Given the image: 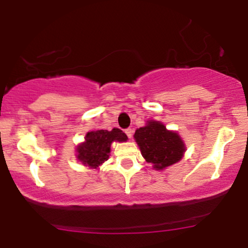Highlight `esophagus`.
Returning <instances> with one entry per match:
<instances>
[{"instance_id": "obj_1", "label": "esophagus", "mask_w": 248, "mask_h": 248, "mask_svg": "<svg viewBox=\"0 0 248 248\" xmlns=\"http://www.w3.org/2000/svg\"><path fill=\"white\" fill-rule=\"evenodd\" d=\"M124 133L127 134V136H128V139H130L133 136V130L130 129V128H128V129H126L124 130Z\"/></svg>"}]
</instances>
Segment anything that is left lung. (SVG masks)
I'll return each mask as SVG.
<instances>
[{
	"label": "left lung",
	"instance_id": "obj_1",
	"mask_svg": "<svg viewBox=\"0 0 248 248\" xmlns=\"http://www.w3.org/2000/svg\"><path fill=\"white\" fill-rule=\"evenodd\" d=\"M134 139L142 156L157 170L178 162L186 150L177 134L167 130L164 124L157 121H150L147 126L136 129Z\"/></svg>",
	"mask_w": 248,
	"mask_h": 248
}]
</instances>
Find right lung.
<instances>
[{"mask_svg":"<svg viewBox=\"0 0 248 248\" xmlns=\"http://www.w3.org/2000/svg\"><path fill=\"white\" fill-rule=\"evenodd\" d=\"M113 141H127V135L119 128H113L110 132L104 129L88 132L84 143L77 148L78 160L91 168L99 167L109 156Z\"/></svg>","mask_w":248,"mask_h":248,"instance_id":"add662e5","label":"right lung"}]
</instances>
